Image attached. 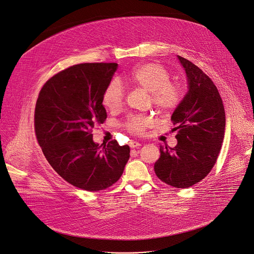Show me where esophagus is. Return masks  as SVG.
Listing matches in <instances>:
<instances>
[{
	"label": "esophagus",
	"instance_id": "obj_1",
	"mask_svg": "<svg viewBox=\"0 0 254 254\" xmlns=\"http://www.w3.org/2000/svg\"><path fill=\"white\" fill-rule=\"evenodd\" d=\"M129 146H130V148L134 149V148H138V147H140V146H141V144H140L139 142H136V141H130V142H129Z\"/></svg>",
	"mask_w": 254,
	"mask_h": 254
}]
</instances>
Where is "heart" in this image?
<instances>
[{"mask_svg":"<svg viewBox=\"0 0 254 254\" xmlns=\"http://www.w3.org/2000/svg\"><path fill=\"white\" fill-rule=\"evenodd\" d=\"M131 85L151 94L153 105L161 113H169L174 110L182 99V89L179 85L170 83L169 72L156 63H146L136 67L128 78ZM124 90L118 80H113L107 86L103 94V104L111 111L119 110L123 105ZM152 124L150 117L134 116L127 123V128L141 134Z\"/></svg>","mask_w":254,"mask_h":254,"instance_id":"1","label":"heart"}]
</instances>
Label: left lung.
<instances>
[{"mask_svg":"<svg viewBox=\"0 0 254 254\" xmlns=\"http://www.w3.org/2000/svg\"><path fill=\"white\" fill-rule=\"evenodd\" d=\"M186 74L187 92L171 120L177 127L174 148L160 146L154 170L160 180L176 188H187L211 171L224 139L225 112L211 79L187 59L177 56Z\"/></svg>","mask_w":254,"mask_h":254,"instance_id":"1","label":"left lung"}]
</instances>
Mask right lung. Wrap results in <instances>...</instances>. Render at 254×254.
Listing matches in <instances>:
<instances>
[{
	"label": "right lung",
	"mask_w": 254,
	"mask_h": 254,
	"mask_svg": "<svg viewBox=\"0 0 254 254\" xmlns=\"http://www.w3.org/2000/svg\"><path fill=\"white\" fill-rule=\"evenodd\" d=\"M118 64L84 63L46 82L35 109V131L43 153L68 183L87 191L103 190L123 174L128 145L116 140L102 148L92 129L107 118L103 94Z\"/></svg>",
	"instance_id": "1"
}]
</instances>
